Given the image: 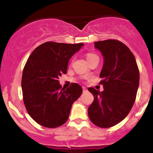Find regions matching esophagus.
<instances>
[{"label":"esophagus","mask_w":153,"mask_h":153,"mask_svg":"<svg viewBox=\"0 0 153 153\" xmlns=\"http://www.w3.org/2000/svg\"><path fill=\"white\" fill-rule=\"evenodd\" d=\"M82 88H83V91L84 92L87 91V88H85V87H82Z\"/></svg>","instance_id":"34e87169"}]
</instances>
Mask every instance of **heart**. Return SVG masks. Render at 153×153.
<instances>
[{
	"label": "heart",
	"instance_id": "heart-1",
	"mask_svg": "<svg viewBox=\"0 0 153 153\" xmlns=\"http://www.w3.org/2000/svg\"><path fill=\"white\" fill-rule=\"evenodd\" d=\"M96 56V55L92 54V53H88V54L86 55V59H88L89 58L92 57V56Z\"/></svg>",
	"mask_w": 153,
	"mask_h": 153
}]
</instances>
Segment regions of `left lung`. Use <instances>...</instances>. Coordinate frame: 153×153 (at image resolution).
Listing matches in <instances>:
<instances>
[{"instance_id":"8db88e82","label":"left lung","mask_w":153,"mask_h":153,"mask_svg":"<svg viewBox=\"0 0 153 153\" xmlns=\"http://www.w3.org/2000/svg\"><path fill=\"white\" fill-rule=\"evenodd\" d=\"M104 58L100 73L104 91L88 88L94 101L88 113L96 126L108 128L117 124L130 113L137 97L140 72L137 61L123 42L107 39L94 42Z\"/></svg>"}]
</instances>
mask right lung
Instances as JSON below:
<instances>
[{
  "label": "right lung",
  "mask_w": 153,
  "mask_h": 153,
  "mask_svg": "<svg viewBox=\"0 0 153 153\" xmlns=\"http://www.w3.org/2000/svg\"><path fill=\"white\" fill-rule=\"evenodd\" d=\"M83 46L46 42L28 58L22 75L23 102L30 116L41 126L55 128L64 124L71 106L82 94L79 85L72 83L65 88L58 79L66 74L68 61Z\"/></svg>",
  "instance_id": "1"
}]
</instances>
